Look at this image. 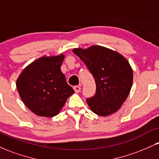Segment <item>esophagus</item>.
I'll return each instance as SVG.
<instances>
[{
	"label": "esophagus",
	"instance_id": "obj_1",
	"mask_svg": "<svg viewBox=\"0 0 159 159\" xmlns=\"http://www.w3.org/2000/svg\"><path fill=\"white\" fill-rule=\"evenodd\" d=\"M75 92V93H78L80 92V90H81V87L80 86H75V87H73Z\"/></svg>",
	"mask_w": 159,
	"mask_h": 159
}]
</instances>
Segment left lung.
<instances>
[{
  "label": "left lung",
  "instance_id": "1",
  "mask_svg": "<svg viewBox=\"0 0 159 159\" xmlns=\"http://www.w3.org/2000/svg\"><path fill=\"white\" fill-rule=\"evenodd\" d=\"M96 81V94L87 98L93 112L105 116L116 112L125 101L132 86L133 71L123 55L100 45L74 48Z\"/></svg>",
  "mask_w": 159,
  "mask_h": 159
}]
</instances>
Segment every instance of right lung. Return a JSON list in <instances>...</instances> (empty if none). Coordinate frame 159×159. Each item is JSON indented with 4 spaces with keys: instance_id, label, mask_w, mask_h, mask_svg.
<instances>
[{
    "instance_id": "add662e5",
    "label": "right lung",
    "mask_w": 159,
    "mask_h": 159,
    "mask_svg": "<svg viewBox=\"0 0 159 159\" xmlns=\"http://www.w3.org/2000/svg\"><path fill=\"white\" fill-rule=\"evenodd\" d=\"M63 60V54L42 57L27 66L16 81L21 100L38 116H56L75 93L61 72Z\"/></svg>"
}]
</instances>
